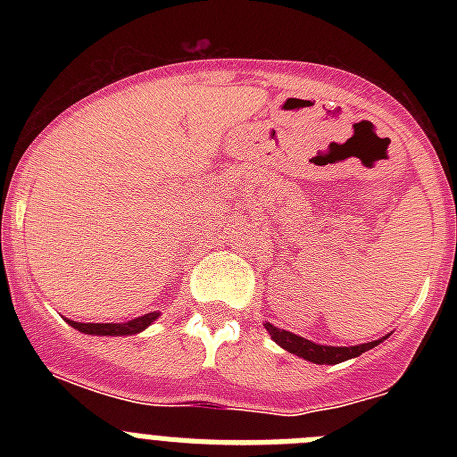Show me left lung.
<instances>
[{"instance_id": "left-lung-1", "label": "left lung", "mask_w": 457, "mask_h": 457, "mask_svg": "<svg viewBox=\"0 0 457 457\" xmlns=\"http://www.w3.org/2000/svg\"><path fill=\"white\" fill-rule=\"evenodd\" d=\"M265 329L270 332L272 341L278 343L281 348L306 359V361H313V364H341L345 359L359 357L361 353H366V350L375 348L378 343H382V338H379V341L350 345V348H337V345H318V343L309 341V338L297 337V334L286 332V329H278L272 322H265Z\"/></svg>"}]
</instances>
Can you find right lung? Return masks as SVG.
I'll return each instance as SVG.
<instances>
[{
  "mask_svg": "<svg viewBox=\"0 0 457 457\" xmlns=\"http://www.w3.org/2000/svg\"><path fill=\"white\" fill-rule=\"evenodd\" d=\"M160 311H153L146 316H139L135 320L128 322H75L68 320V325H72L75 329L84 334H93V337H130V334L144 332L153 320H157Z\"/></svg>",
  "mask_w": 457,
  "mask_h": 457,
  "instance_id": "add662e5",
  "label": "right lung"
}]
</instances>
